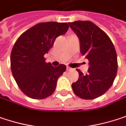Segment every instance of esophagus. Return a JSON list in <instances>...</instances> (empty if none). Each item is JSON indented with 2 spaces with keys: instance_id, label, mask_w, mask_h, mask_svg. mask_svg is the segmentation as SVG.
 I'll list each match as a JSON object with an SVG mask.
<instances>
[{
  "instance_id": "1",
  "label": "esophagus",
  "mask_w": 126,
  "mask_h": 126,
  "mask_svg": "<svg viewBox=\"0 0 126 126\" xmlns=\"http://www.w3.org/2000/svg\"><path fill=\"white\" fill-rule=\"evenodd\" d=\"M71 69H72V68L69 67H67V71H70Z\"/></svg>"
}]
</instances>
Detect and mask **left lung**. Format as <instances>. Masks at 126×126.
Instances as JSON below:
<instances>
[{
  "mask_svg": "<svg viewBox=\"0 0 126 126\" xmlns=\"http://www.w3.org/2000/svg\"><path fill=\"white\" fill-rule=\"evenodd\" d=\"M79 39L80 52L89 60L87 73L79 69L78 80L72 84L75 94L93 100L105 94L112 86L118 70L117 54L109 36L89 21L68 23Z\"/></svg>",
  "mask_w": 126,
  "mask_h": 126,
  "instance_id": "obj_1",
  "label": "left lung"
}]
</instances>
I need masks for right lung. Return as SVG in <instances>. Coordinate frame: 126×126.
I'll return each instance as SVG.
<instances>
[{
    "label": "right lung",
    "instance_id": "1",
    "mask_svg": "<svg viewBox=\"0 0 126 126\" xmlns=\"http://www.w3.org/2000/svg\"><path fill=\"white\" fill-rule=\"evenodd\" d=\"M69 29L67 23H39L23 33L11 54V69L16 83L26 95L41 100L53 94L64 64L53 67L45 62L46 53L60 35Z\"/></svg>",
    "mask_w": 126,
    "mask_h": 126
}]
</instances>
